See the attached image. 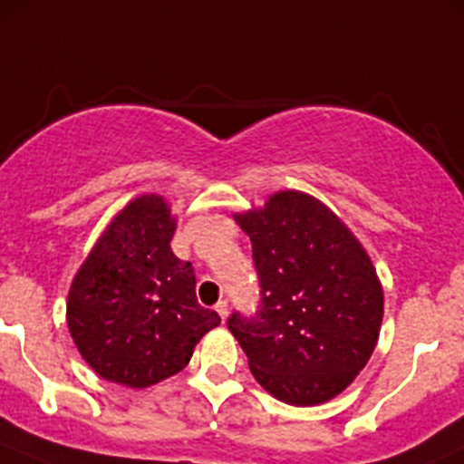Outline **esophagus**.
Segmentation results:
<instances>
[{"instance_id":"34e87169","label":"esophagus","mask_w":464,"mask_h":464,"mask_svg":"<svg viewBox=\"0 0 464 464\" xmlns=\"http://www.w3.org/2000/svg\"><path fill=\"white\" fill-rule=\"evenodd\" d=\"M215 312H218V314H219V319L227 321V316H228V303H227V301H219L218 305H215Z\"/></svg>"}]
</instances>
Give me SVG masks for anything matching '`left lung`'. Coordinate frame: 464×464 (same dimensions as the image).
<instances>
[{"instance_id":"1","label":"left lung","mask_w":464,"mask_h":464,"mask_svg":"<svg viewBox=\"0 0 464 464\" xmlns=\"http://www.w3.org/2000/svg\"><path fill=\"white\" fill-rule=\"evenodd\" d=\"M251 237L260 310L227 325L266 392L314 406L353 383L377 345L383 292L350 228L312 195L280 190L236 215Z\"/></svg>"}]
</instances>
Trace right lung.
Masks as SVG:
<instances>
[{
	"label": "right lung",
	"mask_w": 464,
	"mask_h": 464,
	"mask_svg": "<svg viewBox=\"0 0 464 464\" xmlns=\"http://www.w3.org/2000/svg\"><path fill=\"white\" fill-rule=\"evenodd\" d=\"M166 199L141 195L102 231L69 289L67 323L82 359L107 382L148 388L184 371L219 325L195 296V269L170 249Z\"/></svg>",
	"instance_id": "1"
}]
</instances>
